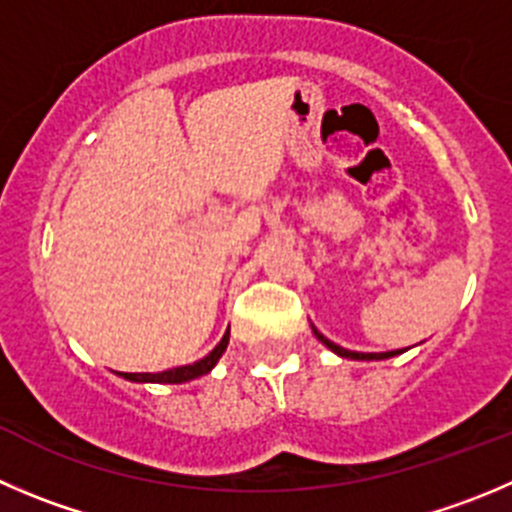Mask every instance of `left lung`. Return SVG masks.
Here are the masks:
<instances>
[{
    "instance_id": "left-lung-1",
    "label": "left lung",
    "mask_w": 512,
    "mask_h": 512,
    "mask_svg": "<svg viewBox=\"0 0 512 512\" xmlns=\"http://www.w3.org/2000/svg\"><path fill=\"white\" fill-rule=\"evenodd\" d=\"M311 329H314V326H311ZM314 337L319 339L321 344H324L326 349H332L334 354H337V357H344V359H357V362H379V359H389V357H397V354H402L397 349V352H349V349H344V347H339V344H334V342H329V339L324 337V334H319L314 329Z\"/></svg>"
}]
</instances>
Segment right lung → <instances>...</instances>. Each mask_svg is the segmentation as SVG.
<instances>
[{"label":"right lung","mask_w":512,"mask_h":512,"mask_svg":"<svg viewBox=\"0 0 512 512\" xmlns=\"http://www.w3.org/2000/svg\"><path fill=\"white\" fill-rule=\"evenodd\" d=\"M226 347H228V332L223 334V339L216 344V349H213V352H208L206 357L198 359V362L186 364V367L165 369V372H158V374H150V372L123 374V372H118V377L128 379V382H138V384H183V382H191V379H198V377H203V374L211 372V369L218 364V359H221V354L226 352Z\"/></svg>","instance_id":"1"}]
</instances>
